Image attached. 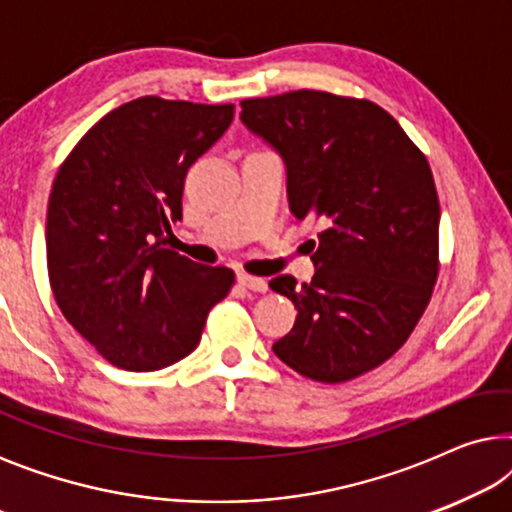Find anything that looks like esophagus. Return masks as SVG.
I'll return each mask as SVG.
<instances>
[{
	"label": "esophagus",
	"instance_id": "obj_1",
	"mask_svg": "<svg viewBox=\"0 0 512 512\" xmlns=\"http://www.w3.org/2000/svg\"><path fill=\"white\" fill-rule=\"evenodd\" d=\"M237 282H240L244 289H249V291H256V293H265L268 291V282H265V279H261V277H254V275H240L237 277Z\"/></svg>",
	"mask_w": 512,
	"mask_h": 512
}]
</instances>
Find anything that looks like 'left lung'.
<instances>
[{"label":"left lung","mask_w":512,"mask_h":512,"mask_svg":"<svg viewBox=\"0 0 512 512\" xmlns=\"http://www.w3.org/2000/svg\"><path fill=\"white\" fill-rule=\"evenodd\" d=\"M240 118L282 156L293 216L324 226L312 242V282H270L298 310L272 352L314 382L368 373L410 338L438 279L429 160L394 116L356 97H254L242 100Z\"/></svg>","instance_id":"1"}]
</instances>
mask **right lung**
Instances as JSON below:
<instances>
[{
	"mask_svg": "<svg viewBox=\"0 0 512 512\" xmlns=\"http://www.w3.org/2000/svg\"><path fill=\"white\" fill-rule=\"evenodd\" d=\"M235 104L139 97L100 118L55 174L46 261L55 303L111 366L149 373L198 347L235 272L165 249L186 172Z\"/></svg>",
	"mask_w": 512,
	"mask_h": 512,
	"instance_id": "add662e5",
	"label": "right lung"
}]
</instances>
